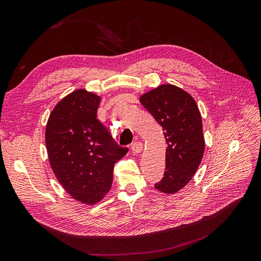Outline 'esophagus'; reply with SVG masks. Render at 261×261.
<instances>
[{"mask_svg": "<svg viewBox=\"0 0 261 261\" xmlns=\"http://www.w3.org/2000/svg\"><path fill=\"white\" fill-rule=\"evenodd\" d=\"M131 149H132V152H133V153H140V152L142 151V149H143V144H142V142H140V141H136V142H134V143L132 144Z\"/></svg>", "mask_w": 261, "mask_h": 261, "instance_id": "34e87169", "label": "esophagus"}]
</instances>
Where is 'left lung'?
Listing matches in <instances>:
<instances>
[{
  "mask_svg": "<svg viewBox=\"0 0 261 261\" xmlns=\"http://www.w3.org/2000/svg\"><path fill=\"white\" fill-rule=\"evenodd\" d=\"M140 101L162 127L168 144L166 171L155 188L174 194L195 175L204 152V137L198 105L192 96L173 85H161Z\"/></svg>",
  "mask_w": 261,
  "mask_h": 261,
  "instance_id": "obj_1",
  "label": "left lung"
}]
</instances>
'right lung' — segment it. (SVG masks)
<instances>
[{
    "mask_svg": "<svg viewBox=\"0 0 261 261\" xmlns=\"http://www.w3.org/2000/svg\"><path fill=\"white\" fill-rule=\"evenodd\" d=\"M101 98L79 89L51 112L46 147L56 177L74 199L94 204L112 187L114 165L128 152L96 118Z\"/></svg>",
    "mask_w": 261,
    "mask_h": 261,
    "instance_id": "1",
    "label": "right lung"
}]
</instances>
